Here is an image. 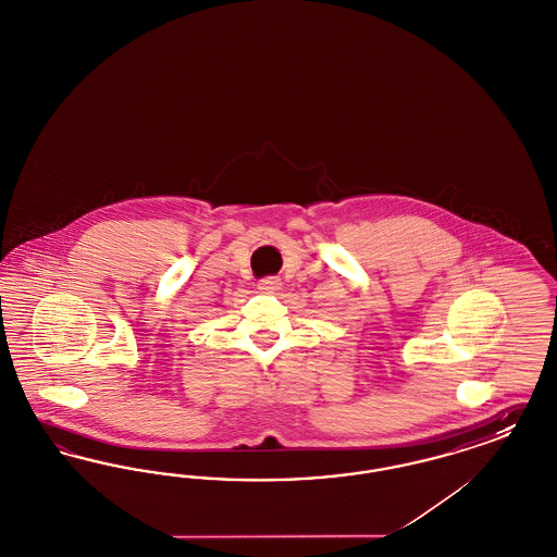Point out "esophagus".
<instances>
[{"label": "esophagus", "mask_w": 557, "mask_h": 557, "mask_svg": "<svg viewBox=\"0 0 557 557\" xmlns=\"http://www.w3.org/2000/svg\"><path fill=\"white\" fill-rule=\"evenodd\" d=\"M259 290L267 292V294H275L277 290H282V280L280 277H263V280H259Z\"/></svg>", "instance_id": "1"}]
</instances>
